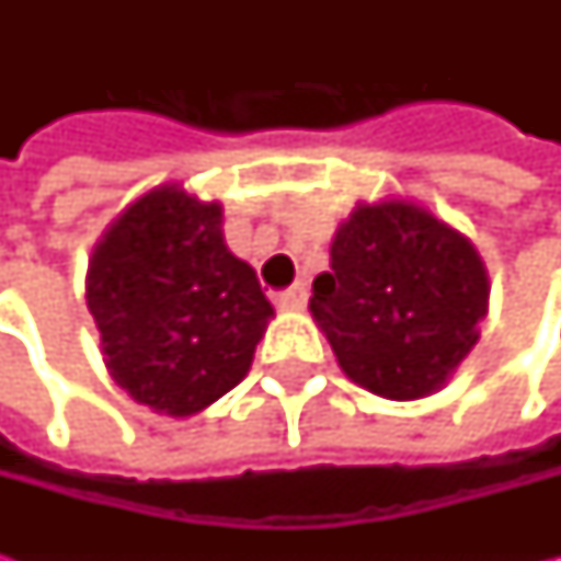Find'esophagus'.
Returning <instances> with one entry per match:
<instances>
[{
    "mask_svg": "<svg viewBox=\"0 0 561 561\" xmlns=\"http://www.w3.org/2000/svg\"><path fill=\"white\" fill-rule=\"evenodd\" d=\"M306 299H309L306 284H296V287H290V290H284L277 296V306H280L284 312H302V309H306Z\"/></svg>",
    "mask_w": 561,
    "mask_h": 561,
    "instance_id": "obj_1",
    "label": "esophagus"
}]
</instances>
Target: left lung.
<instances>
[{"label":"left lung","instance_id":"8db88e82","mask_svg":"<svg viewBox=\"0 0 561 561\" xmlns=\"http://www.w3.org/2000/svg\"><path fill=\"white\" fill-rule=\"evenodd\" d=\"M486 271L459 230L421 205L358 203L331 243L309 309L340 368L377 397L440 390L478 343Z\"/></svg>","mask_w":561,"mask_h":561}]
</instances>
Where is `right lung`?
Returning a JSON list of instances; mask_svg holds the SVG:
<instances>
[{
  "label": "right lung",
  "mask_w": 561,
  "mask_h": 561,
  "mask_svg": "<svg viewBox=\"0 0 561 561\" xmlns=\"http://www.w3.org/2000/svg\"><path fill=\"white\" fill-rule=\"evenodd\" d=\"M105 368L171 419L247 377L274 314L255 271L225 247L221 205L156 186L102 233L87 271Z\"/></svg>",
  "instance_id": "obj_1"
}]
</instances>
